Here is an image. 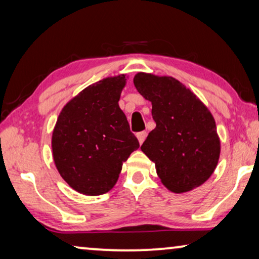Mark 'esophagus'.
<instances>
[{
  "label": "esophagus",
  "mask_w": 259,
  "mask_h": 259,
  "mask_svg": "<svg viewBox=\"0 0 259 259\" xmlns=\"http://www.w3.org/2000/svg\"><path fill=\"white\" fill-rule=\"evenodd\" d=\"M136 136H137L138 142H140V144H142L144 142L145 137H147V133H145V131H141V133L136 134Z\"/></svg>",
  "instance_id": "1"
}]
</instances>
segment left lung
<instances>
[{
  "label": "left lung",
  "mask_w": 259,
  "mask_h": 259,
  "mask_svg": "<svg viewBox=\"0 0 259 259\" xmlns=\"http://www.w3.org/2000/svg\"><path fill=\"white\" fill-rule=\"evenodd\" d=\"M134 84L152 104L156 128L141 150L155 163L162 183L176 194L202 185L216 169L221 154L211 112L174 77L138 72Z\"/></svg>",
  "instance_id": "left-lung-1"
}]
</instances>
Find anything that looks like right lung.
Returning a JSON list of instances; mask_svg holds the SVG:
<instances>
[{"label": "right lung", "instance_id": "1", "mask_svg": "<svg viewBox=\"0 0 259 259\" xmlns=\"http://www.w3.org/2000/svg\"><path fill=\"white\" fill-rule=\"evenodd\" d=\"M125 75L108 77L69 101L53 131L58 172L79 194L103 195L118 180L123 162L140 148L118 105Z\"/></svg>", "mask_w": 259, "mask_h": 259}]
</instances>
